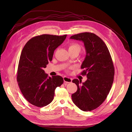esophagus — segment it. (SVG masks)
I'll use <instances>...</instances> for the list:
<instances>
[{
	"instance_id": "esophagus-1",
	"label": "esophagus",
	"mask_w": 132,
	"mask_h": 132,
	"mask_svg": "<svg viewBox=\"0 0 132 132\" xmlns=\"http://www.w3.org/2000/svg\"><path fill=\"white\" fill-rule=\"evenodd\" d=\"M63 80H64V82L65 83H69L72 81V79L69 77H64Z\"/></svg>"
}]
</instances>
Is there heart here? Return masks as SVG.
Here are the masks:
<instances>
[{"label": "heart", "mask_w": 132, "mask_h": 132, "mask_svg": "<svg viewBox=\"0 0 132 132\" xmlns=\"http://www.w3.org/2000/svg\"><path fill=\"white\" fill-rule=\"evenodd\" d=\"M80 50V47L78 44H71L69 46V51H77L79 52Z\"/></svg>", "instance_id": "1"}]
</instances>
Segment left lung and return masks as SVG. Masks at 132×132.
I'll use <instances>...</instances> for the list:
<instances>
[{
  "label": "left lung",
  "mask_w": 132,
  "mask_h": 132,
  "mask_svg": "<svg viewBox=\"0 0 132 132\" xmlns=\"http://www.w3.org/2000/svg\"><path fill=\"white\" fill-rule=\"evenodd\" d=\"M70 38L84 44L86 54L81 66L84 69L81 74L87 78L82 84L78 79L73 80L78 90L71 95V98L81 110L91 111L102 104L111 90L114 75L112 59L105 42L93 33H80Z\"/></svg>",
  "instance_id": "left-lung-1"
}]
</instances>
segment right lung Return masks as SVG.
I'll use <instances>...</instances> for the list:
<instances>
[{
    "mask_svg": "<svg viewBox=\"0 0 132 132\" xmlns=\"http://www.w3.org/2000/svg\"><path fill=\"white\" fill-rule=\"evenodd\" d=\"M67 36H37L30 39L23 48L17 81L23 96L32 105L42 107L50 104L53 100L55 89L63 83L61 76L50 77L43 69L52 60L54 50Z\"/></svg>",
    "mask_w": 132,
    "mask_h": 132,
    "instance_id": "1",
    "label": "right lung"
}]
</instances>
